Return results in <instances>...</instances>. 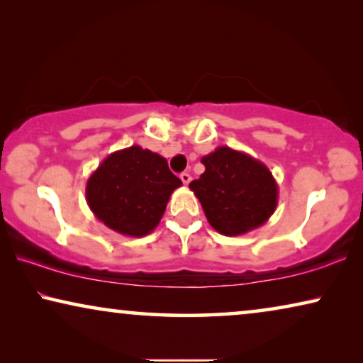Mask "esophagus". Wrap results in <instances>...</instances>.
<instances>
[{
	"mask_svg": "<svg viewBox=\"0 0 363 363\" xmlns=\"http://www.w3.org/2000/svg\"><path fill=\"white\" fill-rule=\"evenodd\" d=\"M180 180L183 182V185H188V183L191 182V175H190V173L183 172V173H180Z\"/></svg>",
	"mask_w": 363,
	"mask_h": 363,
	"instance_id": "obj_1",
	"label": "esophagus"
}]
</instances>
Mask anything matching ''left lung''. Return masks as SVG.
<instances>
[{
	"label": "left lung",
	"mask_w": 363,
	"mask_h": 363,
	"mask_svg": "<svg viewBox=\"0 0 363 363\" xmlns=\"http://www.w3.org/2000/svg\"><path fill=\"white\" fill-rule=\"evenodd\" d=\"M201 163L205 173L190 183V190L213 230L225 236L245 235L276 211L279 188L262 162L230 147H216Z\"/></svg>",
	"instance_id": "left-lung-1"
}]
</instances>
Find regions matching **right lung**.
I'll return each mask as SVG.
<instances>
[{"label": "right lung", "instance_id": "right-lung-1", "mask_svg": "<svg viewBox=\"0 0 363 363\" xmlns=\"http://www.w3.org/2000/svg\"><path fill=\"white\" fill-rule=\"evenodd\" d=\"M182 186L165 158L132 145L104 158L86 185L87 205L99 221L125 236L152 233L172 193Z\"/></svg>", "mask_w": 363, "mask_h": 363}]
</instances>
